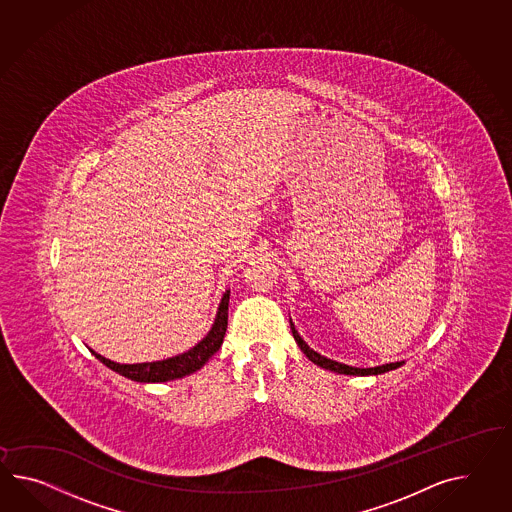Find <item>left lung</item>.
<instances>
[{"label": "left lung", "instance_id": "1", "mask_svg": "<svg viewBox=\"0 0 512 512\" xmlns=\"http://www.w3.org/2000/svg\"><path fill=\"white\" fill-rule=\"evenodd\" d=\"M290 329H292V335L296 338V342H298V346H300L301 351L309 357V361L314 362V364H318V366H322L325 370H331V372H335V374H344V375H377V374H385V372H390V370H396L399 366H403L405 361L399 362H390V364H383V366H375V368H355V366H348V364H342V362L331 361V359H327V357H322L320 353H316L314 349L309 348L307 344H305V340L298 335V331L294 329V325L290 322Z\"/></svg>", "mask_w": 512, "mask_h": 512}]
</instances>
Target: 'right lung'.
<instances>
[{
	"label": "right lung",
	"mask_w": 512,
	"mask_h": 512,
	"mask_svg": "<svg viewBox=\"0 0 512 512\" xmlns=\"http://www.w3.org/2000/svg\"><path fill=\"white\" fill-rule=\"evenodd\" d=\"M227 307H229V290L225 292L224 298H222V303L218 307V314H216V320H214L209 335L203 338L198 346H194V348L188 349L187 353H181V355L172 357V359L142 362V364H118V362L101 357L96 351H92V355L116 374L124 375L127 379H133V381H140V383H164V381L185 377V375L200 370L201 366L209 361L212 355L222 346L225 329H227Z\"/></svg>",
	"instance_id": "right-lung-1"
}]
</instances>
